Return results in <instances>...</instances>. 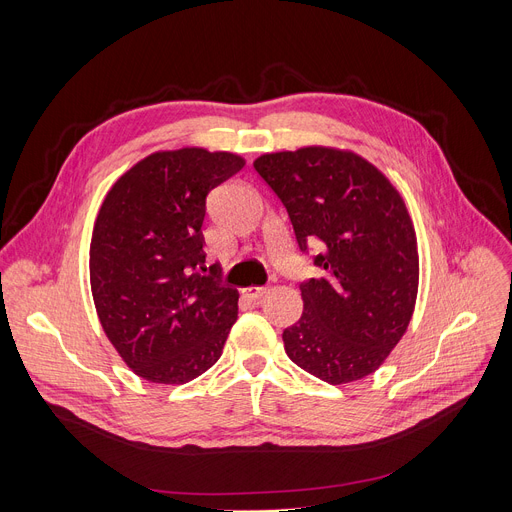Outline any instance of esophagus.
I'll return each mask as SVG.
<instances>
[{
  "label": "esophagus",
  "mask_w": 512,
  "mask_h": 512,
  "mask_svg": "<svg viewBox=\"0 0 512 512\" xmlns=\"http://www.w3.org/2000/svg\"><path fill=\"white\" fill-rule=\"evenodd\" d=\"M265 292H267L265 286H249V288L242 290V294H245V297H247L249 301H253V303L261 301V299L265 297Z\"/></svg>",
  "instance_id": "1"
}]
</instances>
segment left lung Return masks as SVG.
Segmentation results:
<instances>
[{"mask_svg": "<svg viewBox=\"0 0 512 512\" xmlns=\"http://www.w3.org/2000/svg\"><path fill=\"white\" fill-rule=\"evenodd\" d=\"M286 207L299 251L321 278L299 284L303 315L282 332L286 355L328 384L382 365L413 315L419 255L405 203L388 178L355 153L305 147L253 164Z\"/></svg>", "mask_w": 512, "mask_h": 512, "instance_id": "obj_1", "label": "left lung"}]
</instances>
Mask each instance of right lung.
<instances>
[{
	"label": "right lung",
	"mask_w": 512,
	"mask_h": 512,
	"mask_svg": "<svg viewBox=\"0 0 512 512\" xmlns=\"http://www.w3.org/2000/svg\"><path fill=\"white\" fill-rule=\"evenodd\" d=\"M245 166L232 153L161 151L107 193L91 238V290L105 336L155 384H186L222 357L238 290L205 267V201Z\"/></svg>",
	"instance_id": "1"
}]
</instances>
